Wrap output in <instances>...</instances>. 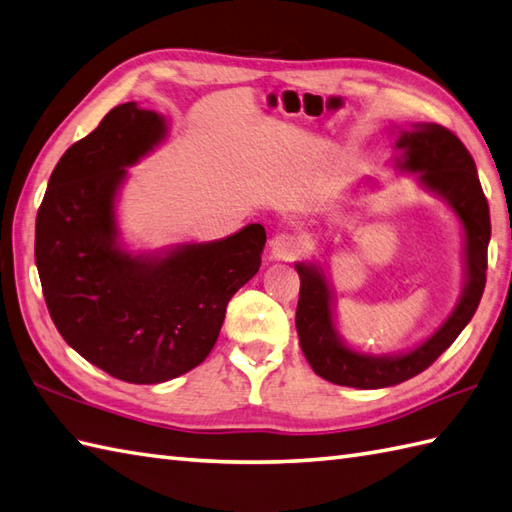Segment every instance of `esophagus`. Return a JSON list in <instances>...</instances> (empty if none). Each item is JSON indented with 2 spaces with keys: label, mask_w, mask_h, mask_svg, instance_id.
Instances as JSON below:
<instances>
[{
  "label": "esophagus",
  "mask_w": 512,
  "mask_h": 512,
  "mask_svg": "<svg viewBox=\"0 0 512 512\" xmlns=\"http://www.w3.org/2000/svg\"><path fill=\"white\" fill-rule=\"evenodd\" d=\"M304 249H306L304 238L291 232H278L269 241V252L274 260H293L302 256Z\"/></svg>",
  "instance_id": "esophagus-1"
}]
</instances>
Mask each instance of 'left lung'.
<instances>
[{
	"label": "left lung",
	"mask_w": 512,
	"mask_h": 512,
	"mask_svg": "<svg viewBox=\"0 0 512 512\" xmlns=\"http://www.w3.org/2000/svg\"><path fill=\"white\" fill-rule=\"evenodd\" d=\"M403 151V168L420 173V181L447 197L467 232V287L456 311L425 344L401 357H370L346 348L337 339L331 315V293L322 271L295 265L300 276V300L295 311L300 348L315 374L348 388L377 390L403 383L427 370L445 352L478 311L486 285V249L491 241V214L478 170L467 146L447 127L434 122L414 124L396 142Z\"/></svg>",
	"instance_id": "obj_1"
}]
</instances>
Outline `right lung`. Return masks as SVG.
I'll list each match as a JSON object with an SVG mask.
<instances>
[{"label": "right lung", "mask_w": 512, "mask_h": 512, "mask_svg": "<svg viewBox=\"0 0 512 512\" xmlns=\"http://www.w3.org/2000/svg\"><path fill=\"white\" fill-rule=\"evenodd\" d=\"M166 135L164 118L135 102L113 107L54 166L34 227L45 304L78 355L127 383L175 379L210 355L225 309L260 267V223L164 258L116 245L113 199L124 166Z\"/></svg>", "instance_id": "right-lung-1"}]
</instances>
